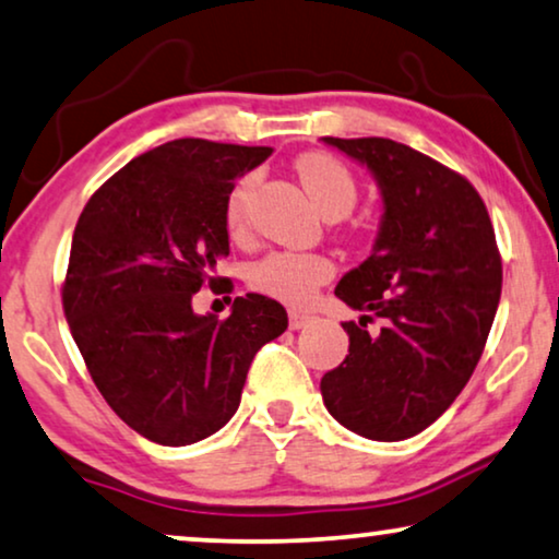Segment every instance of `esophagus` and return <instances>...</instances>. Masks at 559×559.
<instances>
[{"label":"esophagus","instance_id":"34e87169","mask_svg":"<svg viewBox=\"0 0 559 559\" xmlns=\"http://www.w3.org/2000/svg\"><path fill=\"white\" fill-rule=\"evenodd\" d=\"M309 321H311L309 313H304V311H288V326H290V329H304L306 324H309Z\"/></svg>","mask_w":559,"mask_h":559}]
</instances>
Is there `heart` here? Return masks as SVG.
Instances as JSON below:
<instances>
[{"mask_svg": "<svg viewBox=\"0 0 559 559\" xmlns=\"http://www.w3.org/2000/svg\"><path fill=\"white\" fill-rule=\"evenodd\" d=\"M296 175L311 202L326 219H342L355 210L359 190L352 171L324 152H309L296 159ZM258 187L255 175L238 179L225 200V227L230 238L240 240L248 235V212ZM334 276V263L324 255L311 253H271L250 269V286L283 304H309L319 286Z\"/></svg>", "mask_w": 559, "mask_h": 559, "instance_id": "heart-1", "label": "heart"}]
</instances>
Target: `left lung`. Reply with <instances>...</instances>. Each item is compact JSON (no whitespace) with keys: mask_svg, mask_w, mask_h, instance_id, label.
<instances>
[{"mask_svg":"<svg viewBox=\"0 0 559 559\" xmlns=\"http://www.w3.org/2000/svg\"><path fill=\"white\" fill-rule=\"evenodd\" d=\"M367 164L384 215L372 255L334 294L349 355L321 377L326 411L352 433L405 440L443 415L484 355L501 296V255L481 194L459 171L392 139L324 136ZM385 321L369 337L366 321Z\"/></svg>","mask_w":559,"mask_h":559,"instance_id":"1","label":"left lung"}]
</instances>
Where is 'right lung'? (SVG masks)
I'll list each match as a JSON object with an SVG mask.
<instances>
[{
    "label": "right lung",
    "mask_w": 559,
    "mask_h": 559,
    "mask_svg": "<svg viewBox=\"0 0 559 559\" xmlns=\"http://www.w3.org/2000/svg\"><path fill=\"white\" fill-rule=\"evenodd\" d=\"M271 146L175 139L98 187L78 217L62 309L85 367L126 426L162 445L217 433L240 405L250 361L288 326L269 296L198 317L192 296L230 253L225 200Z\"/></svg>",
    "instance_id": "right-lung-1"
}]
</instances>
